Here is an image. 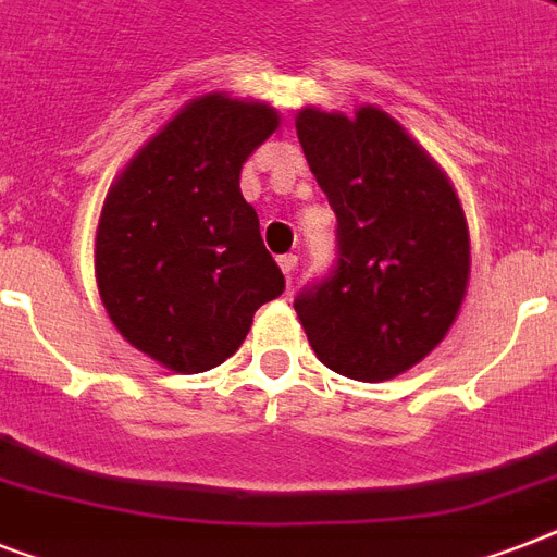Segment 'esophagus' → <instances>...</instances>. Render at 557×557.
Returning a JSON list of instances; mask_svg holds the SVG:
<instances>
[{
	"label": "esophagus",
	"mask_w": 557,
	"mask_h": 557,
	"mask_svg": "<svg viewBox=\"0 0 557 557\" xmlns=\"http://www.w3.org/2000/svg\"><path fill=\"white\" fill-rule=\"evenodd\" d=\"M277 262H280V269H283V274L292 280V274H295V269H297V253H283Z\"/></svg>",
	"instance_id": "34e87169"
}]
</instances>
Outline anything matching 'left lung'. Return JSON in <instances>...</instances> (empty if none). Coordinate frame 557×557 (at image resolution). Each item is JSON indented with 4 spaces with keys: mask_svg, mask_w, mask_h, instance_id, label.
<instances>
[{
    "mask_svg": "<svg viewBox=\"0 0 557 557\" xmlns=\"http://www.w3.org/2000/svg\"><path fill=\"white\" fill-rule=\"evenodd\" d=\"M297 138L338 216V262L295 297L314 356L356 381L419 364L457 321L471 248L440 164L375 107H306Z\"/></svg>",
    "mask_w": 557,
    "mask_h": 557,
    "instance_id": "obj_1",
    "label": "left lung"
}]
</instances>
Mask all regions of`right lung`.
I'll return each instance as SVG.
<instances>
[{"label":"right lung","instance_id":"add662e5","mask_svg":"<svg viewBox=\"0 0 557 557\" xmlns=\"http://www.w3.org/2000/svg\"><path fill=\"white\" fill-rule=\"evenodd\" d=\"M277 124L269 103L201 95L109 187L95 243L100 300L117 332L170 370L222 364L286 288L239 190L243 164Z\"/></svg>","mask_w":557,"mask_h":557}]
</instances>
